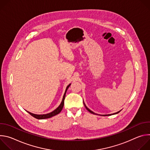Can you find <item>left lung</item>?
Returning <instances> with one entry per match:
<instances>
[{
    "instance_id": "obj_1",
    "label": "left lung",
    "mask_w": 150,
    "mask_h": 150,
    "mask_svg": "<svg viewBox=\"0 0 150 150\" xmlns=\"http://www.w3.org/2000/svg\"><path fill=\"white\" fill-rule=\"evenodd\" d=\"M83 104H84V105H85V108H86L87 109V110L88 111V112H90L91 113H92V114H94V115H97L96 113H94L93 112H92L91 110H90L88 108H87V107L86 106V105H85V103H83ZM120 112V111H119V112H117V113H113V114H110V115H102V116H110V115H115V114H117V113H119Z\"/></svg>"
}]
</instances>
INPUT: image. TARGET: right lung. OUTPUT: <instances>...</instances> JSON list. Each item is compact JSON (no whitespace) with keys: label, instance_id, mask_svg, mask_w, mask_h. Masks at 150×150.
Instances as JSON below:
<instances>
[{"label":"right lung","instance_id":"right-lung-1","mask_svg":"<svg viewBox=\"0 0 150 150\" xmlns=\"http://www.w3.org/2000/svg\"><path fill=\"white\" fill-rule=\"evenodd\" d=\"M71 85V83L69 85H68V87H67V89L65 90V94H64L63 95V99H62V101L60 103V104L59 105V106L58 107V108L55 109L54 111H53L52 112L50 113H48V114H46V115H35V114H33V113H31L29 112H27L28 113L30 114V115H31L32 116H33L34 117L37 119H47V118H50L51 117H53L57 114H59L62 110L63 108V105H64V100H65V95H66V93L67 91V90L68 89V88L69 87V86Z\"/></svg>","mask_w":150,"mask_h":150}]
</instances>
